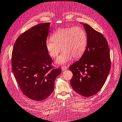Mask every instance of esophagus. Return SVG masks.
Listing matches in <instances>:
<instances>
[{"label": "esophagus", "mask_w": 122, "mask_h": 122, "mask_svg": "<svg viewBox=\"0 0 122 122\" xmlns=\"http://www.w3.org/2000/svg\"><path fill=\"white\" fill-rule=\"evenodd\" d=\"M68 68H67V66H62L61 67V69H62V70L63 71H64V70H66V69H67Z\"/></svg>", "instance_id": "34e87169"}]
</instances>
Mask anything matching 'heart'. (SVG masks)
Returning a JSON list of instances; mask_svg holds the SVG:
<instances>
[{
    "mask_svg": "<svg viewBox=\"0 0 122 122\" xmlns=\"http://www.w3.org/2000/svg\"><path fill=\"white\" fill-rule=\"evenodd\" d=\"M88 42L86 33L82 28H59L51 35V39L45 42V47L50 56L55 58L62 52L56 60V63L64 64L72 59H78L84 53Z\"/></svg>",
    "mask_w": 122,
    "mask_h": 122,
    "instance_id": "b5f03b06",
    "label": "heart"
}]
</instances>
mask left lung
<instances>
[{
  "label": "left lung",
  "instance_id": "left-lung-1",
  "mask_svg": "<svg viewBox=\"0 0 122 122\" xmlns=\"http://www.w3.org/2000/svg\"><path fill=\"white\" fill-rule=\"evenodd\" d=\"M88 42L79 60L69 66L73 73L70 83L74 90L84 97H90L103 86L111 69L108 43L101 33L87 24H83Z\"/></svg>",
  "mask_w": 122,
  "mask_h": 122
}]
</instances>
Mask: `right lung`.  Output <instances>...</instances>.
<instances>
[{"label": "right lung", "mask_w": 122, "mask_h": 122, "mask_svg": "<svg viewBox=\"0 0 122 122\" xmlns=\"http://www.w3.org/2000/svg\"><path fill=\"white\" fill-rule=\"evenodd\" d=\"M50 23L35 25L19 36L11 55V68L23 94L41 101L54 90V81L61 69L52 66V59L45 47Z\"/></svg>", "instance_id": "add662e5"}]
</instances>
